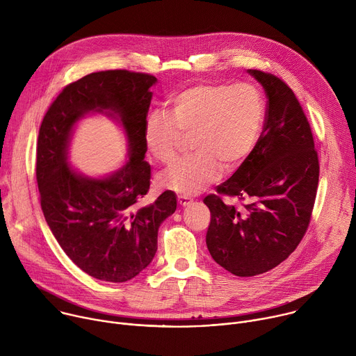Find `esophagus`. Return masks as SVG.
<instances>
[{"mask_svg": "<svg viewBox=\"0 0 356 356\" xmlns=\"http://www.w3.org/2000/svg\"><path fill=\"white\" fill-rule=\"evenodd\" d=\"M177 201H179V204L181 206V207H186V206H188L190 202L193 201L190 197H187V195H179L177 197Z\"/></svg>", "mask_w": 356, "mask_h": 356, "instance_id": "34e87169", "label": "esophagus"}]
</instances>
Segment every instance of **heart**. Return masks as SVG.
Returning a JSON list of instances; mask_svg holds the SVG:
<instances>
[{"label":"heart","instance_id":"obj_1","mask_svg":"<svg viewBox=\"0 0 356 356\" xmlns=\"http://www.w3.org/2000/svg\"><path fill=\"white\" fill-rule=\"evenodd\" d=\"M265 106L257 87L200 83L177 91L169 99V114L150 113L143 139L150 155L170 163L181 135H190L191 158L177 161L159 176L163 188L193 195L227 172L238 169L255 147Z\"/></svg>","mask_w":356,"mask_h":356}]
</instances>
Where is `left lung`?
Instances as JSON below:
<instances>
[{
    "label": "left lung",
    "mask_w": 356,
    "mask_h": 356,
    "mask_svg": "<svg viewBox=\"0 0 356 356\" xmlns=\"http://www.w3.org/2000/svg\"><path fill=\"white\" fill-rule=\"evenodd\" d=\"M265 90L264 131L220 194L246 200L242 209L220 195L204 198L211 221L206 243L213 259L235 276L265 273L282 264L307 231L318 186V158L310 124L291 88L249 69Z\"/></svg>",
    "instance_id": "left-lung-1"
}]
</instances>
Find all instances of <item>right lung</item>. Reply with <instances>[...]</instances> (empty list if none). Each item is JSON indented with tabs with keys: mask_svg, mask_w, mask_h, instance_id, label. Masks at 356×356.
<instances>
[{
	"mask_svg": "<svg viewBox=\"0 0 356 356\" xmlns=\"http://www.w3.org/2000/svg\"><path fill=\"white\" fill-rule=\"evenodd\" d=\"M156 83L128 70L87 74L65 87L39 129L36 180L44 220L66 255L98 280L122 283L146 269L158 250L161 224L176 211V194L169 190L139 204L150 186L143 127ZM94 113L118 122L129 146L120 170L95 178L68 159L76 122Z\"/></svg>",
	"mask_w": 356,
	"mask_h": 356,
	"instance_id": "add662e5",
	"label": "right lung"
}]
</instances>
